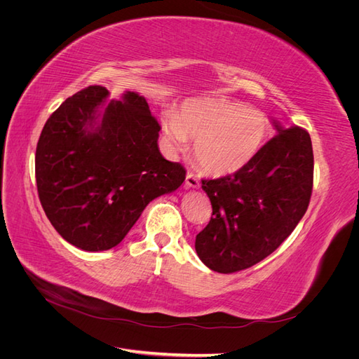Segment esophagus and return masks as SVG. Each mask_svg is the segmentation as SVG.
Listing matches in <instances>:
<instances>
[{"mask_svg": "<svg viewBox=\"0 0 359 359\" xmlns=\"http://www.w3.org/2000/svg\"><path fill=\"white\" fill-rule=\"evenodd\" d=\"M201 186V181L198 180L196 175H193V173H187L186 175V187L189 189H198Z\"/></svg>", "mask_w": 359, "mask_h": 359, "instance_id": "esophagus-1", "label": "esophagus"}]
</instances>
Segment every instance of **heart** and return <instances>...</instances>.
<instances>
[{"mask_svg":"<svg viewBox=\"0 0 359 359\" xmlns=\"http://www.w3.org/2000/svg\"><path fill=\"white\" fill-rule=\"evenodd\" d=\"M269 118L224 97L189 100L180 112L168 111L161 127L169 148L177 153L194 139V157L214 177L231 175L252 161L266 142Z\"/></svg>","mask_w":359,"mask_h":359,"instance_id":"b5f03b06","label":"heart"}]
</instances>
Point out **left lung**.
I'll use <instances>...</instances> for the list:
<instances>
[{"instance_id":"left-lung-1","label":"left lung","mask_w":359,"mask_h":359,"mask_svg":"<svg viewBox=\"0 0 359 359\" xmlns=\"http://www.w3.org/2000/svg\"><path fill=\"white\" fill-rule=\"evenodd\" d=\"M276 128L277 135L241 170L202 180L212 215L194 247L217 273H236L264 260L309 208L314 168L310 135L298 126Z\"/></svg>"}]
</instances>
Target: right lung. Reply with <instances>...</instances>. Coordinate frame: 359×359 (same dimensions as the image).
Segmentation results:
<instances>
[{"label": "right lung", "mask_w": 359, "mask_h": 359, "mask_svg": "<svg viewBox=\"0 0 359 359\" xmlns=\"http://www.w3.org/2000/svg\"><path fill=\"white\" fill-rule=\"evenodd\" d=\"M104 86L73 94L41 130L36 149L39 199L55 231L85 252L118 245L145 206L186 180L160 154V124L142 95L107 103Z\"/></svg>", "instance_id": "add662e5"}]
</instances>
